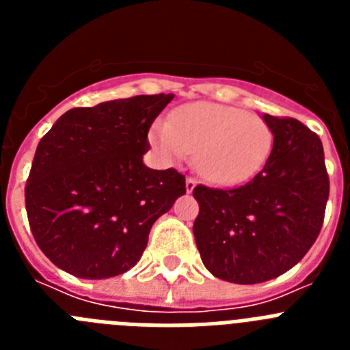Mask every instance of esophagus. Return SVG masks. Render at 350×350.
Listing matches in <instances>:
<instances>
[{
	"mask_svg": "<svg viewBox=\"0 0 350 350\" xmlns=\"http://www.w3.org/2000/svg\"><path fill=\"white\" fill-rule=\"evenodd\" d=\"M196 184H198L196 178L187 177V178H185V191H187V193H193V189L196 187Z\"/></svg>",
	"mask_w": 350,
	"mask_h": 350,
	"instance_id": "34e87169",
	"label": "esophagus"
}]
</instances>
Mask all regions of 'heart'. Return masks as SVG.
<instances>
[{
    "mask_svg": "<svg viewBox=\"0 0 350 350\" xmlns=\"http://www.w3.org/2000/svg\"><path fill=\"white\" fill-rule=\"evenodd\" d=\"M163 156L184 159L194 152V165L212 184L233 185L252 178L267 165L273 133L259 117L215 103H191L178 108L150 133Z\"/></svg>",
    "mask_w": 350,
    "mask_h": 350,
    "instance_id": "1",
    "label": "heart"
}]
</instances>
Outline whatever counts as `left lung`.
Wrapping results in <instances>:
<instances>
[{
	"mask_svg": "<svg viewBox=\"0 0 350 350\" xmlns=\"http://www.w3.org/2000/svg\"><path fill=\"white\" fill-rule=\"evenodd\" d=\"M273 133L267 165L247 184L193 191L203 265L217 279L259 284L301 261L321 233L329 177L321 138L293 117L265 113Z\"/></svg>",
	"mask_w": 350,
	"mask_h": 350,
	"instance_id": "1",
	"label": "left lung"
}]
</instances>
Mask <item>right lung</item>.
<instances>
[{
  "label": "right lung",
  "mask_w": 350,
  "mask_h": 350,
  "mask_svg": "<svg viewBox=\"0 0 350 350\" xmlns=\"http://www.w3.org/2000/svg\"><path fill=\"white\" fill-rule=\"evenodd\" d=\"M173 94L71 108L40 140L26 182L31 233L55 267L110 279L140 261L154 222L185 194L175 168L150 170L148 129Z\"/></svg>",
  "instance_id": "right-lung-1"
}]
</instances>
